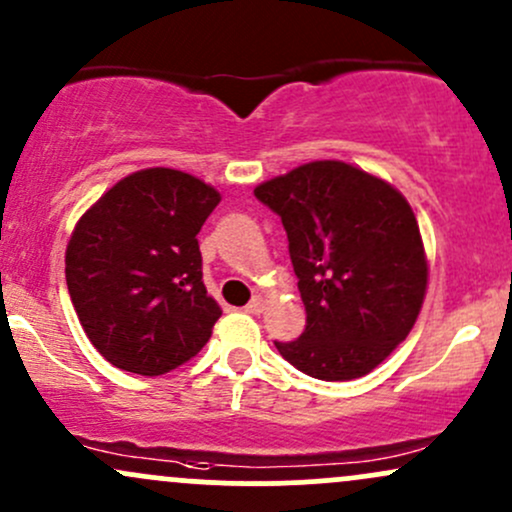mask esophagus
<instances>
[{
  "instance_id": "obj_1",
  "label": "esophagus",
  "mask_w": 512,
  "mask_h": 512,
  "mask_svg": "<svg viewBox=\"0 0 512 512\" xmlns=\"http://www.w3.org/2000/svg\"><path fill=\"white\" fill-rule=\"evenodd\" d=\"M245 311H247V313H252V316H260V313L265 311V301H262L260 296H255V299H252L250 303H247Z\"/></svg>"
}]
</instances>
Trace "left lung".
Here are the masks:
<instances>
[{
	"label": "left lung",
	"mask_w": 512,
	"mask_h": 512,
	"mask_svg": "<svg viewBox=\"0 0 512 512\" xmlns=\"http://www.w3.org/2000/svg\"><path fill=\"white\" fill-rule=\"evenodd\" d=\"M282 216L306 330L274 342L323 381L369 374L408 338L428 291V255L406 196L342 160H316L257 184Z\"/></svg>",
	"instance_id": "1"
}]
</instances>
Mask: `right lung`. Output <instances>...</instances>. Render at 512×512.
Returning a JSON list of instances; mask_svg holds the SVG:
<instances>
[{"mask_svg": "<svg viewBox=\"0 0 512 512\" xmlns=\"http://www.w3.org/2000/svg\"><path fill=\"white\" fill-rule=\"evenodd\" d=\"M218 201L194 174L148 167L119 179L75 223L67 291L106 362L160 376L209 342L221 306L206 294L196 233Z\"/></svg>", "mask_w": 512, "mask_h": 512, "instance_id": "right-lung-1", "label": "right lung"}]
</instances>
